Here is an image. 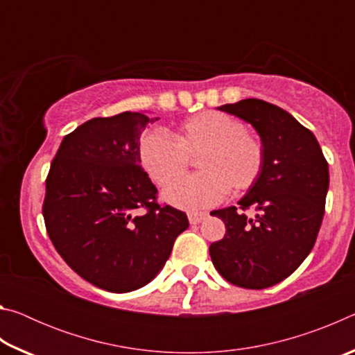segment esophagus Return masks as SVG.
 Segmentation results:
<instances>
[{
	"label": "esophagus",
	"mask_w": 355,
	"mask_h": 355,
	"mask_svg": "<svg viewBox=\"0 0 355 355\" xmlns=\"http://www.w3.org/2000/svg\"><path fill=\"white\" fill-rule=\"evenodd\" d=\"M207 218V213L202 211H189L188 213V219L191 224H200V222Z\"/></svg>",
	"instance_id": "1"
}]
</instances>
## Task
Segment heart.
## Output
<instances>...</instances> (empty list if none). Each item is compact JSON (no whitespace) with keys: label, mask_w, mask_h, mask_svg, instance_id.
Masks as SVG:
<instances>
[{"label":"heart","mask_w":355,"mask_h":355,"mask_svg":"<svg viewBox=\"0 0 355 355\" xmlns=\"http://www.w3.org/2000/svg\"><path fill=\"white\" fill-rule=\"evenodd\" d=\"M200 156L199 176L180 180L190 158ZM139 158L148 177L158 186L178 183L164 191L175 207H211L228 191L244 194L260 180L266 155L261 141L245 131L243 122L222 111H203L186 119L169 137L148 131L139 144Z\"/></svg>","instance_id":"1"}]
</instances>
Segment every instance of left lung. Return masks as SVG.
<instances>
[{"mask_svg":"<svg viewBox=\"0 0 355 355\" xmlns=\"http://www.w3.org/2000/svg\"><path fill=\"white\" fill-rule=\"evenodd\" d=\"M249 122L261 137L264 169L239 208L211 211L224 220L225 235L209 245L218 272L230 284L263 290L300 266L316 243L329 166L315 135L290 112L258 98L218 107ZM254 207L255 218L243 214Z\"/></svg>","mask_w":355,"mask_h":355,"instance_id":"left-lung-1","label":"left lung"}]
</instances>
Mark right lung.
<instances>
[{
	"label": "right lung",
	"instance_id": "add662e5",
	"mask_svg": "<svg viewBox=\"0 0 355 355\" xmlns=\"http://www.w3.org/2000/svg\"><path fill=\"white\" fill-rule=\"evenodd\" d=\"M142 112L87 120L62 139L45 182V227L64 261L111 293L147 285L189 227L183 211L156 202L139 158Z\"/></svg>",
	"mask_w": 355,
	"mask_h": 355
}]
</instances>
